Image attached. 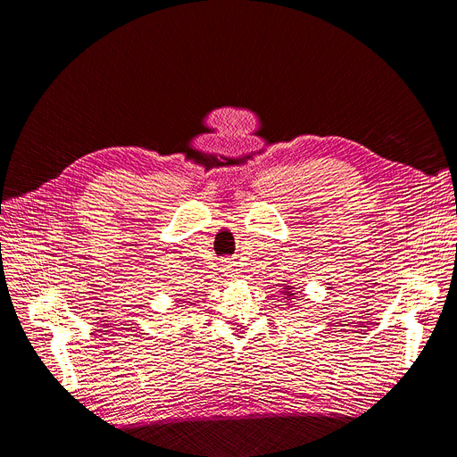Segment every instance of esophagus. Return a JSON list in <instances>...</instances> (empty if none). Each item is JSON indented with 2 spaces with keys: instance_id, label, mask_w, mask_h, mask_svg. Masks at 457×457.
<instances>
[{
  "instance_id": "obj_1",
  "label": "esophagus",
  "mask_w": 457,
  "mask_h": 457,
  "mask_svg": "<svg viewBox=\"0 0 457 457\" xmlns=\"http://www.w3.org/2000/svg\"><path fill=\"white\" fill-rule=\"evenodd\" d=\"M223 270L227 272V276H234L236 274V263L232 260H225L223 262Z\"/></svg>"
}]
</instances>
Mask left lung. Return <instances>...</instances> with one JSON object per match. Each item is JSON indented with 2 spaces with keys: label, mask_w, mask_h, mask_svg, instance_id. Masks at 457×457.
<instances>
[{
  "label": "left lung",
  "mask_w": 457,
  "mask_h": 457,
  "mask_svg": "<svg viewBox=\"0 0 457 457\" xmlns=\"http://www.w3.org/2000/svg\"><path fill=\"white\" fill-rule=\"evenodd\" d=\"M282 289H284V291H279V293H282V295H284V298H286V300H293V296H295V295H296V293H295V291H293V289H295V287H293V286H287V284H282ZM291 305H293V303H291Z\"/></svg>",
  "instance_id": "1"
}]
</instances>
